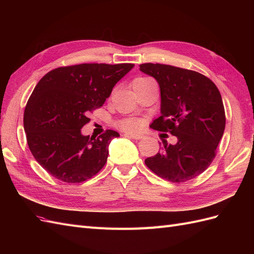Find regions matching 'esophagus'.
I'll return each instance as SVG.
<instances>
[{
    "label": "esophagus",
    "mask_w": 254,
    "mask_h": 254,
    "mask_svg": "<svg viewBox=\"0 0 254 254\" xmlns=\"http://www.w3.org/2000/svg\"><path fill=\"white\" fill-rule=\"evenodd\" d=\"M124 135L127 137H131V139H134V140H141L144 137V135L142 134H135V133H125Z\"/></svg>",
    "instance_id": "esophagus-1"
}]
</instances>
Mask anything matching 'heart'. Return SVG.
<instances>
[{
    "label": "heart",
    "instance_id": "heart-1",
    "mask_svg": "<svg viewBox=\"0 0 254 254\" xmlns=\"http://www.w3.org/2000/svg\"><path fill=\"white\" fill-rule=\"evenodd\" d=\"M146 79V77H137L133 80L132 82V86L136 84L137 82H141L144 81ZM119 127L123 130H126V131H136V130H139L141 128V122L136 119H126V120H123L119 123Z\"/></svg>",
    "mask_w": 254,
    "mask_h": 254
}]
</instances>
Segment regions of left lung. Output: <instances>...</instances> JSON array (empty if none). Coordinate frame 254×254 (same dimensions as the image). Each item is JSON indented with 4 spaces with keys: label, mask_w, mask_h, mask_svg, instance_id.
I'll list each match as a JSON object with an SVG mask.
<instances>
[{
    "label": "left lung",
    "mask_w": 254,
    "mask_h": 254,
    "mask_svg": "<svg viewBox=\"0 0 254 254\" xmlns=\"http://www.w3.org/2000/svg\"><path fill=\"white\" fill-rule=\"evenodd\" d=\"M140 70L155 78L161 91V117L151 128L177 137L164 142L156 156L145 159L161 178L180 183L195 178L210 166L226 127L219 90L206 76L168 64H143Z\"/></svg>",
    "instance_id": "left-lung-1"
}]
</instances>
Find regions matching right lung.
Here are the masks:
<instances>
[{
	"instance_id": "right-lung-1",
	"label": "right lung",
	"mask_w": 254,
	"mask_h": 254,
	"mask_svg": "<svg viewBox=\"0 0 254 254\" xmlns=\"http://www.w3.org/2000/svg\"><path fill=\"white\" fill-rule=\"evenodd\" d=\"M132 64H82L50 71L37 83L24 110L29 150L45 171L66 183L95 176L108 158L114 130L82 135L88 114L102 107Z\"/></svg>"
}]
</instances>
